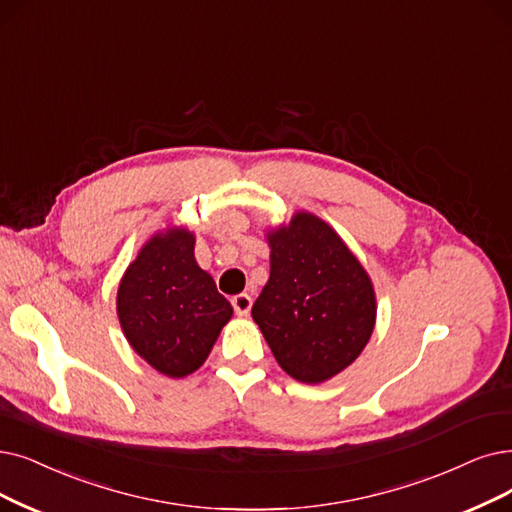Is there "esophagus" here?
Masks as SVG:
<instances>
[{
	"instance_id": "esophagus-1",
	"label": "esophagus",
	"mask_w": 512,
	"mask_h": 512,
	"mask_svg": "<svg viewBox=\"0 0 512 512\" xmlns=\"http://www.w3.org/2000/svg\"><path fill=\"white\" fill-rule=\"evenodd\" d=\"M231 304H233V309H235V313H237L239 317H245V315L250 313V309H252V296H248V294H237V296H233Z\"/></svg>"
}]
</instances>
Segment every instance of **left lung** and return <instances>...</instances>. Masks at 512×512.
<instances>
[{
	"instance_id": "left-lung-1",
	"label": "left lung",
	"mask_w": 512,
	"mask_h": 512,
	"mask_svg": "<svg viewBox=\"0 0 512 512\" xmlns=\"http://www.w3.org/2000/svg\"><path fill=\"white\" fill-rule=\"evenodd\" d=\"M269 245L271 277L252 317L283 372L306 384L330 380L374 332L372 279L330 224L309 212L273 229Z\"/></svg>"
}]
</instances>
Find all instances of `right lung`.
<instances>
[{"label": "right lung", "mask_w": 512, "mask_h": 512, "mask_svg": "<svg viewBox=\"0 0 512 512\" xmlns=\"http://www.w3.org/2000/svg\"><path fill=\"white\" fill-rule=\"evenodd\" d=\"M193 250L195 235L187 229L153 235L117 290L119 323L132 349L170 378L201 367L233 315Z\"/></svg>", "instance_id": "right-lung-1"}]
</instances>
